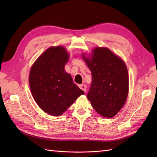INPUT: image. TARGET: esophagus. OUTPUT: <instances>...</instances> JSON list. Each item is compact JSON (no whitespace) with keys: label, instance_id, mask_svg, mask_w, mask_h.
Here are the masks:
<instances>
[{"label":"esophagus","instance_id":"34e87169","mask_svg":"<svg viewBox=\"0 0 157 157\" xmlns=\"http://www.w3.org/2000/svg\"><path fill=\"white\" fill-rule=\"evenodd\" d=\"M79 88H80L81 90H82L84 91V92H86V89H87V87H86V86L85 84H80V85H79Z\"/></svg>","mask_w":157,"mask_h":157}]
</instances>
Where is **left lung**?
I'll use <instances>...</instances> for the list:
<instances>
[{
	"instance_id": "left-lung-1",
	"label": "left lung",
	"mask_w": 157,
	"mask_h": 157,
	"mask_svg": "<svg viewBox=\"0 0 157 157\" xmlns=\"http://www.w3.org/2000/svg\"><path fill=\"white\" fill-rule=\"evenodd\" d=\"M82 58L92 76L88 99L103 117H113L128 97L129 75L125 63L107 48L96 47L90 58L84 55Z\"/></svg>"
}]
</instances>
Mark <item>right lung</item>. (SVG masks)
Here are the masks:
<instances>
[{"mask_svg": "<svg viewBox=\"0 0 157 157\" xmlns=\"http://www.w3.org/2000/svg\"><path fill=\"white\" fill-rule=\"evenodd\" d=\"M69 55L63 46H52L39 56L32 66L29 82L33 97L49 115L63 114L84 92L73 83L64 67Z\"/></svg>", "mask_w": 157, "mask_h": 157, "instance_id": "1", "label": "right lung"}]
</instances>
